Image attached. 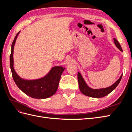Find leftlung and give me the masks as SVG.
<instances>
[{"mask_svg":"<svg viewBox=\"0 0 132 132\" xmlns=\"http://www.w3.org/2000/svg\"><path fill=\"white\" fill-rule=\"evenodd\" d=\"M114 41L116 46L118 48L122 51V48L119 43L118 41L116 38H114ZM123 74L119 78L118 80L114 83L112 85H111L110 87H108L107 88L104 89H93L89 87L88 86L86 85L84 80L82 78L81 75L80 73H78V83H79V89L80 90L81 93L87 96L92 97H95V98H100V97H103L105 96L109 95L110 93H111L116 87L119 84V82H120L121 80L122 79Z\"/></svg>","mask_w":132,"mask_h":132,"instance_id":"left-lung-1","label":"left lung"}]
</instances>
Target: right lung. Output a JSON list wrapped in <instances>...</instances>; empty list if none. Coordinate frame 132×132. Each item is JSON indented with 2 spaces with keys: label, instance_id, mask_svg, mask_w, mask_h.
Returning <instances> with one entry per match:
<instances>
[{
  "label": "right lung",
  "instance_id": "right-lung-1",
  "mask_svg": "<svg viewBox=\"0 0 132 132\" xmlns=\"http://www.w3.org/2000/svg\"><path fill=\"white\" fill-rule=\"evenodd\" d=\"M19 32L20 31L12 43L10 56V66L14 80L20 89L32 98L43 99L50 97L56 93L60 78L65 68L62 67H54L45 77L37 80H27L20 78L13 67L14 46Z\"/></svg>",
  "mask_w": 132,
  "mask_h": 132
}]
</instances>
